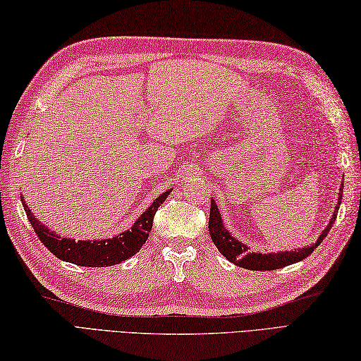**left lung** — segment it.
<instances>
[{
    "label": "left lung",
    "instance_id": "obj_1",
    "mask_svg": "<svg viewBox=\"0 0 361 361\" xmlns=\"http://www.w3.org/2000/svg\"><path fill=\"white\" fill-rule=\"evenodd\" d=\"M341 190V188H340ZM341 197L343 190L338 195V206H336L332 219L329 220V225L321 235L318 237L317 243L310 245V247L305 248H298L295 251H281V252H267V255H260V252H251L245 243L235 240L234 237L229 234L228 229L224 225V220H221V214L219 212V208L216 202L211 198V211H209V235L214 242V245L219 248V251L224 255L229 262H233L237 267L247 268V270H255V271H270V270H278V268L291 265L299 260L305 259L312 255L313 250H317L318 245L324 240L327 233L331 231L332 225L335 224L336 214H338V208L341 204Z\"/></svg>",
    "mask_w": 361,
    "mask_h": 361
}]
</instances>
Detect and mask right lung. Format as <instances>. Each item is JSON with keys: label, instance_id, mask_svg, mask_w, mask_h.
Returning <instances> with one entry per match:
<instances>
[{"label": "right lung", "instance_id": "right-lung-1", "mask_svg": "<svg viewBox=\"0 0 361 361\" xmlns=\"http://www.w3.org/2000/svg\"><path fill=\"white\" fill-rule=\"evenodd\" d=\"M171 194V189L161 194L155 202H153L147 209H145L141 217L137 219L132 229L118 234L113 239H104V240H78L75 239H66V237H60L54 231H49L42 221H38L35 216L27 208V204L23 200V208L26 211L27 220L32 225L35 234L42 243L48 248L54 256L65 260V262H71L80 267H110L121 264L122 260H127L136 255L141 250L142 245L147 240L150 234V229L153 225V217L161 204L166 202L167 195Z\"/></svg>", "mask_w": 361, "mask_h": 361}]
</instances>
